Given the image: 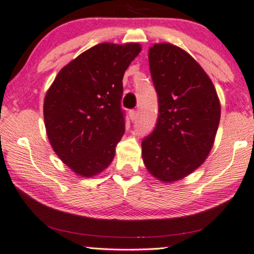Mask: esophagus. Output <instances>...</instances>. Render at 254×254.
Instances as JSON below:
<instances>
[{
	"label": "esophagus",
	"instance_id": "esophagus-1",
	"mask_svg": "<svg viewBox=\"0 0 254 254\" xmlns=\"http://www.w3.org/2000/svg\"><path fill=\"white\" fill-rule=\"evenodd\" d=\"M129 116H130V120L132 122L136 121L137 120V111L136 110H130Z\"/></svg>",
	"mask_w": 254,
	"mask_h": 254
}]
</instances>
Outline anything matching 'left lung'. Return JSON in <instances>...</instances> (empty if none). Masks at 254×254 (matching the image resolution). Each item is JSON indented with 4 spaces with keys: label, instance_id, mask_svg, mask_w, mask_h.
I'll return each instance as SVG.
<instances>
[{
    "label": "left lung",
    "instance_id": "8db88e82",
    "mask_svg": "<svg viewBox=\"0 0 254 254\" xmlns=\"http://www.w3.org/2000/svg\"><path fill=\"white\" fill-rule=\"evenodd\" d=\"M149 65L158 120L142 142L147 171L172 183L199 168L212 149L220 121L214 85L193 57L170 43L153 44Z\"/></svg>",
    "mask_w": 254,
    "mask_h": 254
}]
</instances>
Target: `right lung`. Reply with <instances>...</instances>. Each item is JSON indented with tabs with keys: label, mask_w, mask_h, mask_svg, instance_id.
<instances>
[{
	"label": "right lung",
	"mask_w": 254,
	"mask_h": 254,
	"mask_svg": "<svg viewBox=\"0 0 254 254\" xmlns=\"http://www.w3.org/2000/svg\"><path fill=\"white\" fill-rule=\"evenodd\" d=\"M142 47L101 43L61 69L44 97L47 134L56 155L81 177L110 165L125 131L123 76Z\"/></svg>",
	"instance_id": "1"
}]
</instances>
